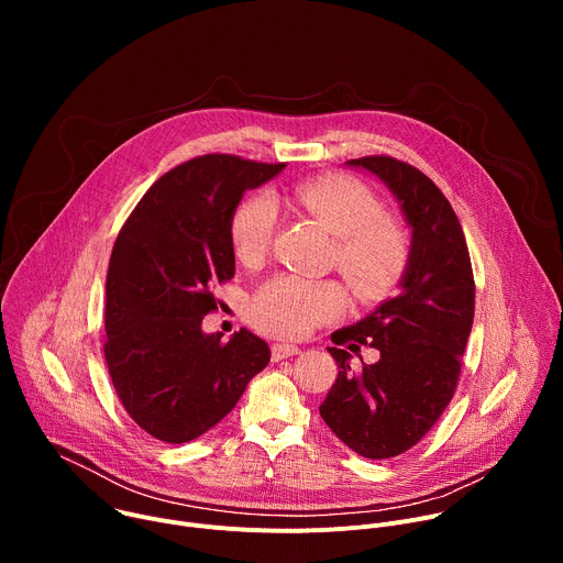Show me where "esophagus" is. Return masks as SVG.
<instances>
[{
  "label": "esophagus",
  "instance_id": "esophagus-1",
  "mask_svg": "<svg viewBox=\"0 0 563 563\" xmlns=\"http://www.w3.org/2000/svg\"><path fill=\"white\" fill-rule=\"evenodd\" d=\"M296 354H300L298 345H289V343H274L272 345L274 361H283V358H289V356H296Z\"/></svg>",
  "mask_w": 563,
  "mask_h": 563
}]
</instances>
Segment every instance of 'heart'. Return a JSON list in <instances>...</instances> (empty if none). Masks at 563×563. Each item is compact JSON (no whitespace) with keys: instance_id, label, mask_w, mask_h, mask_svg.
<instances>
[{"instance_id":"obj_1","label":"heart","mask_w":563,"mask_h":563,"mask_svg":"<svg viewBox=\"0 0 563 563\" xmlns=\"http://www.w3.org/2000/svg\"><path fill=\"white\" fill-rule=\"evenodd\" d=\"M289 202L313 216L336 235V265L356 289L372 298L391 287L406 269L404 231L383 216L378 198L361 183L343 176L302 180L283 194L254 196L231 220V245L245 265L265 258L276 229V205ZM347 305L334 280L280 274L267 280L252 300L254 323L278 336H305L336 318Z\"/></svg>"}]
</instances>
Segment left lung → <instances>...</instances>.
Wrapping results in <instances>:
<instances>
[{
    "label": "left lung",
    "instance_id": "left-lung-1",
    "mask_svg": "<svg viewBox=\"0 0 563 563\" xmlns=\"http://www.w3.org/2000/svg\"><path fill=\"white\" fill-rule=\"evenodd\" d=\"M345 167L391 191L412 235L398 294L332 334L339 376L318 410L350 450L389 459L419 443L450 404L472 330L474 278L459 218L426 174L387 155ZM361 344L382 358L352 373L351 352Z\"/></svg>",
    "mask_w": 563,
    "mask_h": 563
}]
</instances>
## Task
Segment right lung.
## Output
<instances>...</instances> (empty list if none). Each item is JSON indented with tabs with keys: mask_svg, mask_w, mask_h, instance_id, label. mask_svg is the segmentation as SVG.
Returning <instances> with one entry per match:
<instances>
[{
	"mask_svg": "<svg viewBox=\"0 0 563 563\" xmlns=\"http://www.w3.org/2000/svg\"><path fill=\"white\" fill-rule=\"evenodd\" d=\"M285 165L200 155L159 178L122 227L107 274L104 358L131 419L165 443H187L222 421L267 367L250 330L207 334L213 289L233 278L231 220L243 194Z\"/></svg>",
	"mask_w": 563,
	"mask_h": 563,
	"instance_id": "right-lung-1",
	"label": "right lung"
}]
</instances>
